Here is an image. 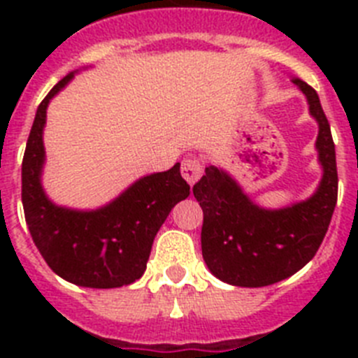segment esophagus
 <instances>
[{
    "label": "esophagus",
    "instance_id": "esophagus-1",
    "mask_svg": "<svg viewBox=\"0 0 358 358\" xmlns=\"http://www.w3.org/2000/svg\"><path fill=\"white\" fill-rule=\"evenodd\" d=\"M202 170H204V166H202L201 159H197V157H188V159L182 161L181 173L189 186H194L199 181V177L202 176Z\"/></svg>",
    "mask_w": 358,
    "mask_h": 358
}]
</instances>
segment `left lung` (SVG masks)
Returning <instances> with one entry per match:
<instances>
[{"instance_id":"1","label":"left lung","mask_w":358,"mask_h":358,"mask_svg":"<svg viewBox=\"0 0 358 358\" xmlns=\"http://www.w3.org/2000/svg\"><path fill=\"white\" fill-rule=\"evenodd\" d=\"M310 115L319 125L315 140L322 177L306 201L265 210L243 194L227 172L208 166L194 186L204 213L202 258L213 276L236 287H265L296 274L317 252L337 204V163L330 123L314 87L299 78Z\"/></svg>"}]
</instances>
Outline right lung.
<instances>
[{
  "instance_id": "right-lung-1",
  "label": "right lung",
  "mask_w": 358,
  "mask_h": 358,
  "mask_svg": "<svg viewBox=\"0 0 358 358\" xmlns=\"http://www.w3.org/2000/svg\"><path fill=\"white\" fill-rule=\"evenodd\" d=\"M75 77L68 73L39 103L21 169V197L28 229L53 273L90 289H116L143 276L152 243L172 208L189 195L181 164L145 176L98 210L57 206L41 185L46 109Z\"/></svg>"
}]
</instances>
